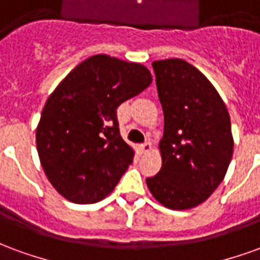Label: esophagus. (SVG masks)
Segmentation results:
<instances>
[{
    "label": "esophagus",
    "mask_w": 260,
    "mask_h": 260,
    "mask_svg": "<svg viewBox=\"0 0 260 260\" xmlns=\"http://www.w3.org/2000/svg\"><path fill=\"white\" fill-rule=\"evenodd\" d=\"M141 150H142V153H145V154L150 152V150H152V142L147 141V142H145L143 145H141Z\"/></svg>",
    "instance_id": "34e87169"
}]
</instances>
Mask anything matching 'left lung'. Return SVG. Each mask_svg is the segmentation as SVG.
<instances>
[{
  "instance_id": "1",
  "label": "left lung",
  "mask_w": 260,
  "mask_h": 260,
  "mask_svg": "<svg viewBox=\"0 0 260 260\" xmlns=\"http://www.w3.org/2000/svg\"><path fill=\"white\" fill-rule=\"evenodd\" d=\"M152 65L164 114L163 164L146 184L163 206L186 210L206 201L225 177L234 149L230 114L193 65L180 58Z\"/></svg>"
}]
</instances>
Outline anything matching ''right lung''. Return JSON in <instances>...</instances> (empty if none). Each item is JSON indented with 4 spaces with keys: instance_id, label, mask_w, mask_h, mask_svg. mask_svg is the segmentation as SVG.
Masks as SVG:
<instances>
[{
    "instance_id": "1",
    "label": "right lung",
    "mask_w": 260,
    "mask_h": 260,
    "mask_svg": "<svg viewBox=\"0 0 260 260\" xmlns=\"http://www.w3.org/2000/svg\"><path fill=\"white\" fill-rule=\"evenodd\" d=\"M152 83L146 67L97 54L75 67L44 104L36 129L51 185L74 203L111 193L135 152L119 135L117 108Z\"/></svg>"
}]
</instances>
